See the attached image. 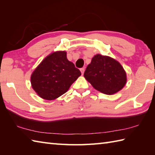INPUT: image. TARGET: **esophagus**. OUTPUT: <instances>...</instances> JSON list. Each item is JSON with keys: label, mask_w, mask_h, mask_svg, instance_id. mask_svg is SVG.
I'll list each match as a JSON object with an SVG mask.
<instances>
[{"label": "esophagus", "mask_w": 155, "mask_h": 155, "mask_svg": "<svg viewBox=\"0 0 155 155\" xmlns=\"http://www.w3.org/2000/svg\"><path fill=\"white\" fill-rule=\"evenodd\" d=\"M84 69H85V68L84 67H83V68H81L80 70H81V73L82 74H84Z\"/></svg>", "instance_id": "obj_1"}]
</instances>
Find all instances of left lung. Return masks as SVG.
I'll return each mask as SVG.
<instances>
[{
	"label": "left lung",
	"instance_id": "obj_1",
	"mask_svg": "<svg viewBox=\"0 0 155 155\" xmlns=\"http://www.w3.org/2000/svg\"><path fill=\"white\" fill-rule=\"evenodd\" d=\"M84 77L95 89L107 94L117 93L127 82L126 72L119 62L99 54L92 58Z\"/></svg>",
	"mask_w": 155,
	"mask_h": 155
}]
</instances>
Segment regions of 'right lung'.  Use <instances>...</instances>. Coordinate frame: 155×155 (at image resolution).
Segmentation results:
<instances>
[{
  "label": "right lung",
  "instance_id": "add662e5",
  "mask_svg": "<svg viewBox=\"0 0 155 155\" xmlns=\"http://www.w3.org/2000/svg\"><path fill=\"white\" fill-rule=\"evenodd\" d=\"M79 69L68 61L65 51L46 57L31 75V84L39 97L54 100L67 92L81 76Z\"/></svg>",
  "mask_w": 155,
  "mask_h": 155
}]
</instances>
